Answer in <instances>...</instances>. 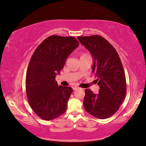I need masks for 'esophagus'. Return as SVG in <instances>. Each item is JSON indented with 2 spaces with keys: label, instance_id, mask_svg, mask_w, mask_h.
I'll use <instances>...</instances> for the list:
<instances>
[{
  "label": "esophagus",
  "instance_id": "esophagus-1",
  "mask_svg": "<svg viewBox=\"0 0 146 146\" xmlns=\"http://www.w3.org/2000/svg\"><path fill=\"white\" fill-rule=\"evenodd\" d=\"M72 88H73V90H77V89H78V87H77V86H73L72 87Z\"/></svg>",
  "mask_w": 146,
  "mask_h": 146
}]
</instances>
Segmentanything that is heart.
<instances>
[{
	"mask_svg": "<svg viewBox=\"0 0 146 146\" xmlns=\"http://www.w3.org/2000/svg\"><path fill=\"white\" fill-rule=\"evenodd\" d=\"M88 56V55L87 54H85V53H82V54H80V58H82V57H84V56Z\"/></svg>",
	"mask_w": 146,
	"mask_h": 146,
	"instance_id": "b5f03b06",
	"label": "heart"
}]
</instances>
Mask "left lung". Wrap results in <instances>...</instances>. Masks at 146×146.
Listing matches in <instances>:
<instances>
[{"label":"left lung","mask_w":146,"mask_h":146,"mask_svg":"<svg viewBox=\"0 0 146 146\" xmlns=\"http://www.w3.org/2000/svg\"><path fill=\"white\" fill-rule=\"evenodd\" d=\"M77 38L93 57L92 72L100 87L98 94L85 90L84 109L96 118H108L118 111L126 95V78L121 61L114 47L102 36Z\"/></svg>","instance_id":"1"}]
</instances>
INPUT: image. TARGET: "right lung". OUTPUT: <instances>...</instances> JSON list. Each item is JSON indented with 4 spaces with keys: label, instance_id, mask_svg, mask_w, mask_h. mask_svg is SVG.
<instances>
[{
    "label": "right lung",
    "instance_id": "right-lung-1",
    "mask_svg": "<svg viewBox=\"0 0 146 146\" xmlns=\"http://www.w3.org/2000/svg\"><path fill=\"white\" fill-rule=\"evenodd\" d=\"M78 45L74 37L51 35L32 55L26 74V93L32 110L41 119L52 120L66 111L72 88L58 86L56 76Z\"/></svg>",
    "mask_w": 146,
    "mask_h": 146
}]
</instances>
